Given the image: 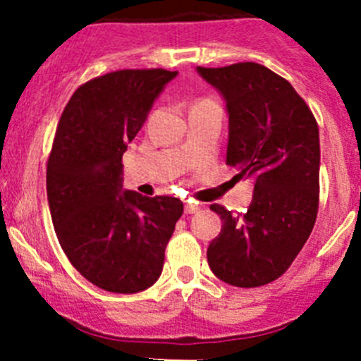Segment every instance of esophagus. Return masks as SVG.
Listing matches in <instances>:
<instances>
[{
    "label": "esophagus",
    "instance_id": "1",
    "mask_svg": "<svg viewBox=\"0 0 361 361\" xmlns=\"http://www.w3.org/2000/svg\"><path fill=\"white\" fill-rule=\"evenodd\" d=\"M199 209H201V204H199V202L188 201L187 204H185V212H187V213H197Z\"/></svg>",
    "mask_w": 361,
    "mask_h": 361
}]
</instances>
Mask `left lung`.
<instances>
[{"instance_id":"obj_1","label":"left lung","mask_w":361,"mask_h":361,"mask_svg":"<svg viewBox=\"0 0 361 361\" xmlns=\"http://www.w3.org/2000/svg\"><path fill=\"white\" fill-rule=\"evenodd\" d=\"M226 99V164L236 180L254 181L248 209L233 215L220 204L224 226L209 243L208 264L226 284L259 288L293 264L314 229L319 208V128L295 87L259 63L197 66Z\"/></svg>"}]
</instances>
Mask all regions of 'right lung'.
<instances>
[{
  "instance_id": "1",
  "label": "right lung",
  "mask_w": 361,
  "mask_h": 361,
  "mask_svg": "<svg viewBox=\"0 0 361 361\" xmlns=\"http://www.w3.org/2000/svg\"><path fill=\"white\" fill-rule=\"evenodd\" d=\"M178 72L116 70L87 80L63 109L47 160V199L59 245L97 288L132 295L162 274L183 213L169 195L123 190L121 157Z\"/></svg>"
}]
</instances>
